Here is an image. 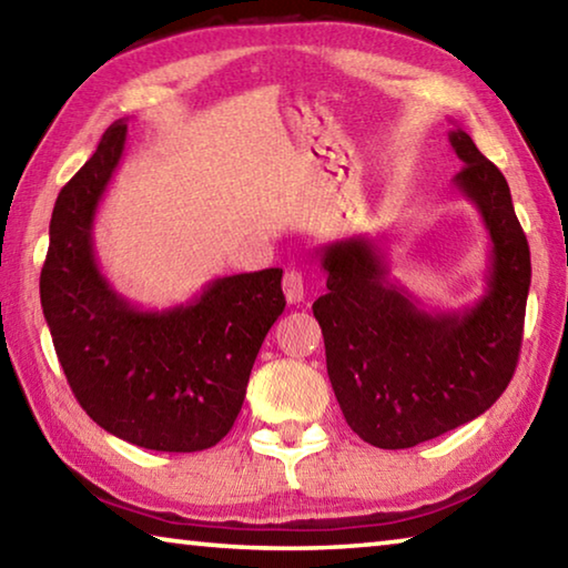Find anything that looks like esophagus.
Listing matches in <instances>:
<instances>
[{
	"label": "esophagus",
	"instance_id": "obj_1",
	"mask_svg": "<svg viewBox=\"0 0 568 568\" xmlns=\"http://www.w3.org/2000/svg\"><path fill=\"white\" fill-rule=\"evenodd\" d=\"M283 293H285V301L287 303H301L305 297V277L301 271H295V267H291V271H285L283 275Z\"/></svg>",
	"mask_w": 568,
	"mask_h": 568
}]
</instances>
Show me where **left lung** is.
Listing matches in <instances>:
<instances>
[{"label": "left lung", "instance_id": "obj_1", "mask_svg": "<svg viewBox=\"0 0 568 568\" xmlns=\"http://www.w3.org/2000/svg\"><path fill=\"white\" fill-rule=\"evenodd\" d=\"M464 162L454 187L491 240L486 293L464 311H426L390 277L381 240L353 235L318 247L328 293L313 303L328 378L348 426L365 444L410 448L478 418L506 390L521 351L531 253L511 190L456 128Z\"/></svg>", "mask_w": 568, "mask_h": 568}]
</instances>
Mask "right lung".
Here are the masks:
<instances>
[{"mask_svg":"<svg viewBox=\"0 0 568 568\" xmlns=\"http://www.w3.org/2000/svg\"><path fill=\"white\" fill-rule=\"evenodd\" d=\"M128 120L62 187L40 275L44 321L67 383L108 434L192 454L233 428L250 371L285 307L283 271L225 275L187 303L145 311L120 295L94 257V215L120 168Z\"/></svg>","mask_w":568,"mask_h":568,"instance_id":"obj_1","label":"right lung"}]
</instances>
